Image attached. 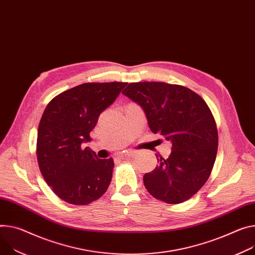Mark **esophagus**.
Segmentation results:
<instances>
[{"label":"esophagus","instance_id":"esophagus-1","mask_svg":"<svg viewBox=\"0 0 255 255\" xmlns=\"http://www.w3.org/2000/svg\"><path fill=\"white\" fill-rule=\"evenodd\" d=\"M134 154H135L134 151H128V152L124 153L122 156H124V157H131V156H133Z\"/></svg>","mask_w":255,"mask_h":255}]
</instances>
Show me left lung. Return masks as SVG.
I'll use <instances>...</instances> for the list:
<instances>
[{
  "label": "left lung",
  "instance_id": "8db88e82",
  "mask_svg": "<svg viewBox=\"0 0 255 255\" xmlns=\"http://www.w3.org/2000/svg\"><path fill=\"white\" fill-rule=\"evenodd\" d=\"M122 94L139 105L152 133L172 142L168 158L143 176L154 198L170 204L191 198L210 177L218 152L214 116L196 92L166 82H133Z\"/></svg>",
  "mask_w": 255,
  "mask_h": 255
}]
</instances>
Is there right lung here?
I'll return each mask as SVG.
<instances>
[{
	"mask_svg": "<svg viewBox=\"0 0 255 255\" xmlns=\"http://www.w3.org/2000/svg\"><path fill=\"white\" fill-rule=\"evenodd\" d=\"M126 82H88L63 91L44 109L37 130L36 157L43 179L64 201L86 205L107 191L114 159L83 147L99 117Z\"/></svg>",
	"mask_w": 255,
	"mask_h": 255,
	"instance_id": "1",
	"label": "right lung"
}]
</instances>
